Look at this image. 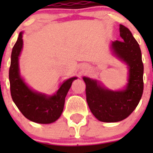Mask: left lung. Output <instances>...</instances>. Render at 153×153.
I'll use <instances>...</instances> for the list:
<instances>
[{
	"mask_svg": "<svg viewBox=\"0 0 153 153\" xmlns=\"http://www.w3.org/2000/svg\"><path fill=\"white\" fill-rule=\"evenodd\" d=\"M120 41L111 43L113 55L126 63L128 69L127 83L123 90H112L97 79L83 76L86 101L93 116L104 123L125 120L134 111L143 93V63L141 50L132 33L120 25Z\"/></svg>",
	"mask_w": 153,
	"mask_h": 153,
	"instance_id": "left-lung-1",
	"label": "left lung"
}]
</instances>
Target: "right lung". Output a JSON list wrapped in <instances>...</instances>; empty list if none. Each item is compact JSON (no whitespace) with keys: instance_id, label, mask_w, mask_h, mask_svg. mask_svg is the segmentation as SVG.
<instances>
[{"instance_id":"add662e5","label":"right lung","mask_w":153,"mask_h":153,"mask_svg":"<svg viewBox=\"0 0 153 153\" xmlns=\"http://www.w3.org/2000/svg\"><path fill=\"white\" fill-rule=\"evenodd\" d=\"M22 37L23 32H21L11 53L9 80L12 100L24 117L32 122L52 123L61 116L66 96L73 81L77 77L74 76L63 81L53 95H47L32 90L25 83L20 73L19 56L24 45Z\"/></svg>"}]
</instances>
